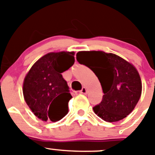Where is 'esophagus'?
Wrapping results in <instances>:
<instances>
[{
	"label": "esophagus",
	"mask_w": 155,
	"mask_h": 155,
	"mask_svg": "<svg viewBox=\"0 0 155 155\" xmlns=\"http://www.w3.org/2000/svg\"><path fill=\"white\" fill-rule=\"evenodd\" d=\"M81 94H86L87 93V89H86L85 87H82V89L80 91Z\"/></svg>",
	"instance_id": "obj_1"
}]
</instances>
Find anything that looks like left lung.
<instances>
[{
    "label": "left lung",
    "instance_id": "obj_1",
    "mask_svg": "<svg viewBox=\"0 0 155 155\" xmlns=\"http://www.w3.org/2000/svg\"><path fill=\"white\" fill-rule=\"evenodd\" d=\"M79 64L89 68L98 77L104 95L93 107L94 113L106 122H117L127 117L139 101L142 83L134 66L113 53L81 51Z\"/></svg>",
    "mask_w": 155,
    "mask_h": 155
}]
</instances>
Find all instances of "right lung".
<instances>
[{
	"label": "right lung",
	"mask_w": 155,
	"mask_h": 155,
	"mask_svg": "<svg viewBox=\"0 0 155 155\" xmlns=\"http://www.w3.org/2000/svg\"><path fill=\"white\" fill-rule=\"evenodd\" d=\"M74 52L49 53L36 61L25 78L23 95L35 116L57 122L68 113L72 96L61 73L74 64Z\"/></svg>",
	"instance_id": "right-lung-1"
}]
</instances>
